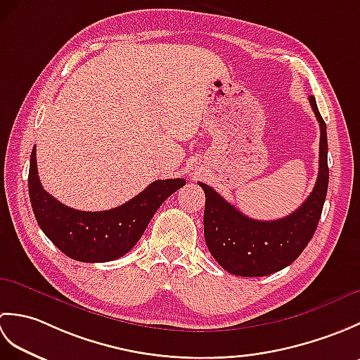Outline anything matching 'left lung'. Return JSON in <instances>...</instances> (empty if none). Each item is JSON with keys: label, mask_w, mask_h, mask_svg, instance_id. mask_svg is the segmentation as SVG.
Here are the masks:
<instances>
[{"label": "left lung", "mask_w": 360, "mask_h": 360, "mask_svg": "<svg viewBox=\"0 0 360 360\" xmlns=\"http://www.w3.org/2000/svg\"><path fill=\"white\" fill-rule=\"evenodd\" d=\"M309 102L320 127L319 176L308 200L290 215L274 219H252L227 202L207 184L205 193L204 238L217 263L233 275L264 277L294 263L314 235L326 198L328 168L326 124L320 116L316 98Z\"/></svg>", "instance_id": "8db88e82"}]
</instances>
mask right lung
<instances>
[{
	"instance_id": "add662e5",
	"label": "right lung",
	"mask_w": 360,
	"mask_h": 360,
	"mask_svg": "<svg viewBox=\"0 0 360 360\" xmlns=\"http://www.w3.org/2000/svg\"><path fill=\"white\" fill-rule=\"evenodd\" d=\"M35 147L30 155L29 198L44 235L72 259L105 263L134 248L153 215L168 196L186 186V179H158L133 200L116 209L83 212L68 207L43 188L37 170Z\"/></svg>"
}]
</instances>
